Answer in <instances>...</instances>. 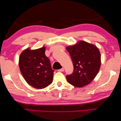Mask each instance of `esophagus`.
I'll list each match as a JSON object with an SVG mask.
<instances>
[{
	"instance_id": "obj_1",
	"label": "esophagus",
	"mask_w": 121,
	"mask_h": 121,
	"mask_svg": "<svg viewBox=\"0 0 121 121\" xmlns=\"http://www.w3.org/2000/svg\"><path fill=\"white\" fill-rule=\"evenodd\" d=\"M64 69L63 68L60 69H59V70H58V71H59V72H63V71H64Z\"/></svg>"
}]
</instances>
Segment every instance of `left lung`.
Instances as JSON below:
<instances>
[{
    "label": "left lung",
    "instance_id": "left-lung-1",
    "mask_svg": "<svg viewBox=\"0 0 121 121\" xmlns=\"http://www.w3.org/2000/svg\"><path fill=\"white\" fill-rule=\"evenodd\" d=\"M70 53L74 69L66 76L68 82L73 86L82 87L95 78L101 66L100 51L95 45L83 41L73 46L66 47Z\"/></svg>",
    "mask_w": 121,
    "mask_h": 121
}]
</instances>
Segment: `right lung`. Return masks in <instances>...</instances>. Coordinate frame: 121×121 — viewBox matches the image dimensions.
<instances>
[{"label":"right lung","mask_w":121,"mask_h":121,"mask_svg":"<svg viewBox=\"0 0 121 121\" xmlns=\"http://www.w3.org/2000/svg\"><path fill=\"white\" fill-rule=\"evenodd\" d=\"M45 51L44 47L36 50L27 49L20 56L19 65L21 74L28 84L35 88L46 87L53 80L54 70Z\"/></svg>","instance_id":"1"}]
</instances>
